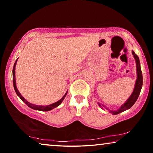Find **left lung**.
<instances>
[{"mask_svg":"<svg viewBox=\"0 0 153 153\" xmlns=\"http://www.w3.org/2000/svg\"><path fill=\"white\" fill-rule=\"evenodd\" d=\"M132 54H133L135 61H136V73H137V79L136 82H135V86L133 90V92L131 94V96L129 97V98L127 99L126 102L123 104H122L121 106H120L117 111H111V110L108 108L104 106L103 104H101L99 102H97L99 106L102 108V105L103 107L106 108V109L108 110L112 114H117L121 113L122 112H124L127 111V110L129 109L133 105L135 104V102H136V100L138 98V96L140 94V91H141L142 87V71H141V67H140V59L138 56L135 53L134 51H132Z\"/></svg>","mask_w":153,"mask_h":153,"instance_id":"left-lung-1","label":"left lung"}]
</instances>
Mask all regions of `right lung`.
Instances as JSON below:
<instances>
[{
  "label": "right lung",
  "instance_id": "obj_1",
  "mask_svg": "<svg viewBox=\"0 0 153 153\" xmlns=\"http://www.w3.org/2000/svg\"><path fill=\"white\" fill-rule=\"evenodd\" d=\"M17 61V59H16V62H15L14 66H13V87H14L15 91H16L17 96L19 97V98L21 99L22 101H23L24 103L27 105V106L30 107L32 109L35 110V111H51V110L55 108H56V107H57L58 106H59V105L61 104L62 102H63V100L65 98V97L66 96L67 93H68V91L66 92V94L64 95V96L62 97V98L60 99L59 100H58V101L56 102H55V103L50 104V105H47V106H41V105H36V104L30 103L28 101H27V100L25 99L23 96H22V94L19 93V91H18V89H17V86H16V66Z\"/></svg>",
  "mask_w": 153,
  "mask_h": 153
}]
</instances>
